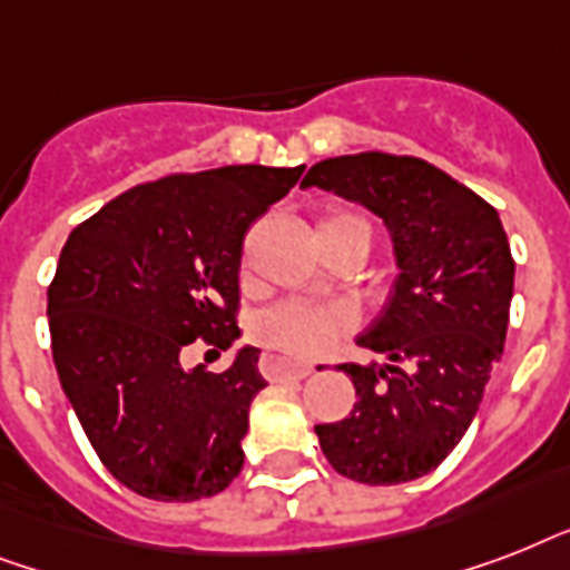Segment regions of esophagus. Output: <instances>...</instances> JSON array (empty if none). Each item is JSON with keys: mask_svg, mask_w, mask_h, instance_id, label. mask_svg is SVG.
Here are the masks:
<instances>
[{"mask_svg": "<svg viewBox=\"0 0 570 570\" xmlns=\"http://www.w3.org/2000/svg\"><path fill=\"white\" fill-rule=\"evenodd\" d=\"M259 370H263V375L272 381L307 379V375L313 373V364H298V361H289L286 355H277V352H263V357H259Z\"/></svg>", "mask_w": 570, "mask_h": 570, "instance_id": "34e87169", "label": "esophagus"}]
</instances>
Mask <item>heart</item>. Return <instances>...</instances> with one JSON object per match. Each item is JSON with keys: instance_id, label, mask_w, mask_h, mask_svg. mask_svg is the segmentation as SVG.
<instances>
[{"instance_id": "1", "label": "heart", "mask_w": 570, "mask_h": 570, "mask_svg": "<svg viewBox=\"0 0 570 570\" xmlns=\"http://www.w3.org/2000/svg\"><path fill=\"white\" fill-rule=\"evenodd\" d=\"M340 222H361L355 215H331L322 224ZM320 224V227H322ZM343 320L337 311H331L325 304L313 302H281L268 307L254 320V337L263 346H272L277 352H289L298 357H316L340 337Z\"/></svg>"}]
</instances>
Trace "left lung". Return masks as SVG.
<instances>
[{"mask_svg": "<svg viewBox=\"0 0 570 570\" xmlns=\"http://www.w3.org/2000/svg\"><path fill=\"white\" fill-rule=\"evenodd\" d=\"M364 204L384 222L399 277L387 307L357 337L384 364H343L357 402L316 425L331 468L364 485L432 473L464 438L503 355L514 259L488 200L416 156L322 159L302 189Z\"/></svg>", "mask_w": 570, "mask_h": 570, "instance_id": "1", "label": "left lung"}]
</instances>
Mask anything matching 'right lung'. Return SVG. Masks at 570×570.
Listing matches in <instances>:
<instances>
[{
  "mask_svg": "<svg viewBox=\"0 0 570 570\" xmlns=\"http://www.w3.org/2000/svg\"><path fill=\"white\" fill-rule=\"evenodd\" d=\"M224 165L141 183L67 236L47 289L52 361L94 452L120 485L191 503L239 476L248 407L266 379L245 346L222 373L183 348L239 337L245 233L302 177Z\"/></svg>",
  "mask_w": 570,
  "mask_h": 570,
  "instance_id": "obj_1",
  "label": "right lung"
}]
</instances>
